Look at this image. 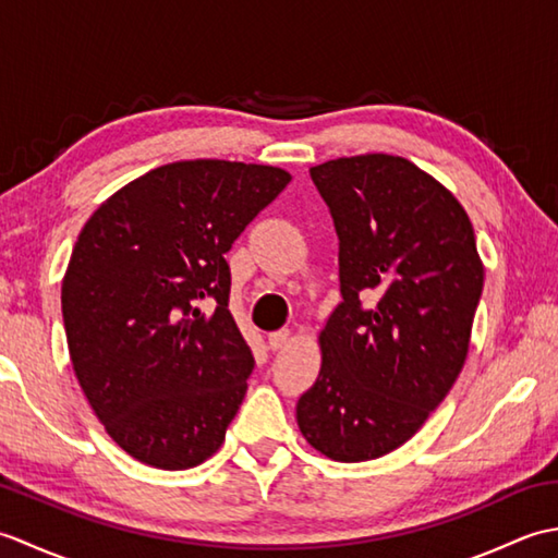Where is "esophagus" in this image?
<instances>
[{
    "label": "esophagus",
    "instance_id": "esophagus-1",
    "mask_svg": "<svg viewBox=\"0 0 558 558\" xmlns=\"http://www.w3.org/2000/svg\"><path fill=\"white\" fill-rule=\"evenodd\" d=\"M290 342V330L282 328V330H276V333L268 336V348L270 350H282Z\"/></svg>",
    "mask_w": 558,
    "mask_h": 558
}]
</instances>
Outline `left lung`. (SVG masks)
<instances>
[{
  "label": "left lung",
  "mask_w": 558,
  "mask_h": 558,
  "mask_svg": "<svg viewBox=\"0 0 558 558\" xmlns=\"http://www.w3.org/2000/svg\"><path fill=\"white\" fill-rule=\"evenodd\" d=\"M310 174L336 222L342 302L318 336L322 372L298 424L330 460H374L410 441L453 388L484 266L465 208L408 158L366 153Z\"/></svg>",
  "instance_id": "left-lung-1"
}]
</instances>
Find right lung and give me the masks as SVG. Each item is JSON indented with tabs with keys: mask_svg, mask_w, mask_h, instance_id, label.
<instances>
[{
	"mask_svg": "<svg viewBox=\"0 0 558 558\" xmlns=\"http://www.w3.org/2000/svg\"><path fill=\"white\" fill-rule=\"evenodd\" d=\"M290 180L272 165L180 160L83 225L62 280L71 366L105 432L144 465L189 470L222 446L254 369L225 254Z\"/></svg>",
	"mask_w": 558,
	"mask_h": 558,
	"instance_id": "obj_1",
	"label": "right lung"
}]
</instances>
